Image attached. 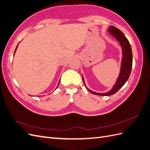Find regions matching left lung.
<instances>
[{"label":"left lung","mask_w":150,"mask_h":150,"mask_svg":"<svg viewBox=\"0 0 150 150\" xmlns=\"http://www.w3.org/2000/svg\"><path fill=\"white\" fill-rule=\"evenodd\" d=\"M108 31L109 33L110 34L111 36L115 38L119 43H120L122 48V57L121 70L116 82H115L112 88L109 92L105 93H97L91 91V90H89L86 87L84 82L83 77H82L85 86L90 92H91L93 94H95V95L102 96H109L113 95V94L117 92L125 84L126 81L129 77L132 65V54L131 47L129 41L125 37V35H124L121 31H120L117 28L113 26V25H110V27L108 28Z\"/></svg>","instance_id":"obj_1"}]
</instances>
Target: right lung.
<instances>
[{
	"instance_id": "add662e5",
	"label": "right lung",
	"mask_w": 150,
	"mask_h": 150,
	"mask_svg": "<svg viewBox=\"0 0 150 150\" xmlns=\"http://www.w3.org/2000/svg\"><path fill=\"white\" fill-rule=\"evenodd\" d=\"M18 46H17V47H16V50H15V51H14V54H15V52H16V50H17V48H18ZM59 82H60V80H59V82H58V86H57V87H58V85H59ZM57 87L56 88H57Z\"/></svg>"
}]
</instances>
